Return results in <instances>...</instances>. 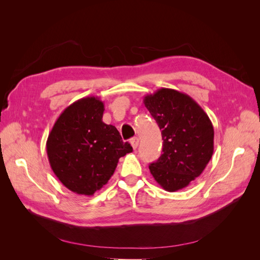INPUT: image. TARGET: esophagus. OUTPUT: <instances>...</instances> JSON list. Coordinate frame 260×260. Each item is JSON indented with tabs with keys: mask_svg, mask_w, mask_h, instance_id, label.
Listing matches in <instances>:
<instances>
[{
	"mask_svg": "<svg viewBox=\"0 0 260 260\" xmlns=\"http://www.w3.org/2000/svg\"><path fill=\"white\" fill-rule=\"evenodd\" d=\"M130 143H131L133 149H136L138 147V145H139V139L138 138H132L130 140Z\"/></svg>",
	"mask_w": 260,
	"mask_h": 260,
	"instance_id": "34e87169",
	"label": "esophagus"
}]
</instances>
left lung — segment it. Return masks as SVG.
<instances>
[{
  "label": "left lung",
  "mask_w": 260,
  "mask_h": 260,
  "mask_svg": "<svg viewBox=\"0 0 260 260\" xmlns=\"http://www.w3.org/2000/svg\"><path fill=\"white\" fill-rule=\"evenodd\" d=\"M143 103L161 130L162 154L149 171L164 190L176 192L200 177L214 153V128L187 94L161 88Z\"/></svg>",
  "instance_id": "8db88e82"
}]
</instances>
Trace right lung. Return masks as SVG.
<instances>
[{
    "mask_svg": "<svg viewBox=\"0 0 260 260\" xmlns=\"http://www.w3.org/2000/svg\"><path fill=\"white\" fill-rule=\"evenodd\" d=\"M104 103L88 96L69 105L46 141L53 172L68 190L92 196L114 175L120 157L132 152L115 125L103 122Z\"/></svg>",
    "mask_w": 260,
    "mask_h": 260,
    "instance_id": "1",
    "label": "right lung"
}]
</instances>
